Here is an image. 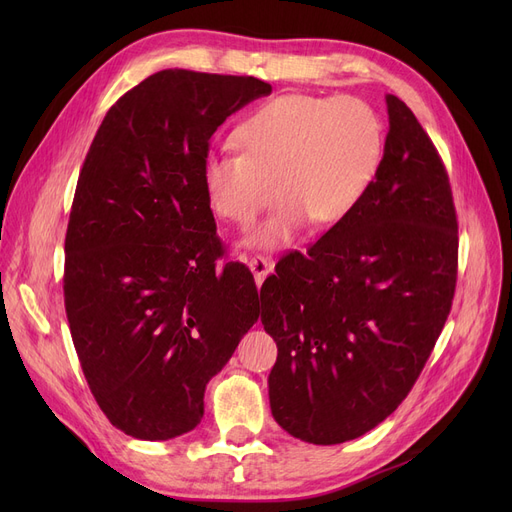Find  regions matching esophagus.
<instances>
[{
  "instance_id": "esophagus-1",
  "label": "esophagus",
  "mask_w": 512,
  "mask_h": 512,
  "mask_svg": "<svg viewBox=\"0 0 512 512\" xmlns=\"http://www.w3.org/2000/svg\"><path fill=\"white\" fill-rule=\"evenodd\" d=\"M247 265H249V270H251L253 276H255L257 286H261L263 280H265L267 276H270V272H272V261L267 259V257H261V255L251 257V259L247 261Z\"/></svg>"
}]
</instances>
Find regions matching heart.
Here are the masks:
<instances>
[{
    "label": "heart",
    "mask_w": 512,
    "mask_h": 512,
    "mask_svg": "<svg viewBox=\"0 0 512 512\" xmlns=\"http://www.w3.org/2000/svg\"><path fill=\"white\" fill-rule=\"evenodd\" d=\"M234 141L240 151L205 155L201 180L213 213L236 226H251L280 197L245 238L255 251L292 245L309 222L317 228L344 222L384 157L382 120L357 97L280 95L242 120Z\"/></svg>",
    "instance_id": "b5f03b06"
}]
</instances>
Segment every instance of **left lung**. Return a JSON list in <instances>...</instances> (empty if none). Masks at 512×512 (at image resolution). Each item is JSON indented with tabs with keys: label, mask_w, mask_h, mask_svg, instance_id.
<instances>
[{
	"label": "left lung",
	"mask_w": 512,
	"mask_h": 512,
	"mask_svg": "<svg viewBox=\"0 0 512 512\" xmlns=\"http://www.w3.org/2000/svg\"><path fill=\"white\" fill-rule=\"evenodd\" d=\"M388 134L371 188L303 255L261 286L276 340L267 378L278 425L342 444L407 398L450 313L459 226L442 159L405 101L386 95Z\"/></svg>",
	"instance_id": "1"
}]
</instances>
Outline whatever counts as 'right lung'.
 I'll use <instances>...</instances> for the list:
<instances>
[{
	"label": "right lung",
	"instance_id": "obj_1",
	"mask_svg": "<svg viewBox=\"0 0 512 512\" xmlns=\"http://www.w3.org/2000/svg\"><path fill=\"white\" fill-rule=\"evenodd\" d=\"M272 85L161 70L105 114L66 232L64 301L97 405L124 434L170 440L259 319L247 265L228 261L201 180L211 134Z\"/></svg>",
	"mask_w": 512,
	"mask_h": 512
}]
</instances>
